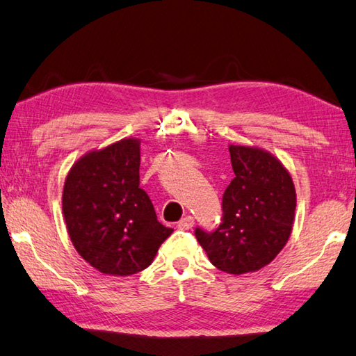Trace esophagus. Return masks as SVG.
Listing matches in <instances>:
<instances>
[{"label":"esophagus","instance_id":"obj_1","mask_svg":"<svg viewBox=\"0 0 356 356\" xmlns=\"http://www.w3.org/2000/svg\"><path fill=\"white\" fill-rule=\"evenodd\" d=\"M193 225H195V218L190 216V215H186L185 218L180 219L179 224H177V227L182 229V230H188V229L193 227Z\"/></svg>","mask_w":356,"mask_h":356}]
</instances>
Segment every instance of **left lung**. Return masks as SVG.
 Returning a JSON list of instances; mask_svg holds the SVG:
<instances>
[{
	"mask_svg": "<svg viewBox=\"0 0 356 356\" xmlns=\"http://www.w3.org/2000/svg\"><path fill=\"white\" fill-rule=\"evenodd\" d=\"M235 177L222 195V218L213 232L195 235L218 269L245 274L266 266L285 248L293 230V179L269 152L230 145Z\"/></svg>",
	"mask_w": 356,
	"mask_h": 356,
	"instance_id": "obj_1",
	"label": "left lung"
}]
</instances>
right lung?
<instances>
[{"label":"right lung","mask_w":356,"mask_h":356,"mask_svg":"<svg viewBox=\"0 0 356 356\" xmlns=\"http://www.w3.org/2000/svg\"><path fill=\"white\" fill-rule=\"evenodd\" d=\"M62 209L71 243L99 273L132 275L146 269L172 234L157 221L140 188V141L124 138L92 151L71 168Z\"/></svg>","instance_id":"obj_1"}]
</instances>
